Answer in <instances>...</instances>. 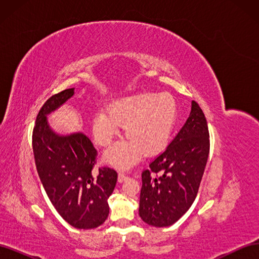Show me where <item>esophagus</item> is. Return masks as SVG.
Segmentation results:
<instances>
[{"instance_id": "1", "label": "esophagus", "mask_w": 259, "mask_h": 259, "mask_svg": "<svg viewBox=\"0 0 259 259\" xmlns=\"http://www.w3.org/2000/svg\"><path fill=\"white\" fill-rule=\"evenodd\" d=\"M127 178V176H126V174H124V173H119V175H117V182L119 183H123L125 179Z\"/></svg>"}]
</instances>
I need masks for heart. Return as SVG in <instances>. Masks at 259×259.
<instances>
[{"label":"heart","mask_w":259,"mask_h":259,"mask_svg":"<svg viewBox=\"0 0 259 259\" xmlns=\"http://www.w3.org/2000/svg\"><path fill=\"white\" fill-rule=\"evenodd\" d=\"M108 112L99 111L94 117L93 134L98 145L107 147L119 134V126L125 127L127 139L108 149L105 160L126 169L142 159L144 152L153 155L166 146L177 108L167 94H140L113 101Z\"/></svg>","instance_id":"heart-1"}]
</instances>
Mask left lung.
I'll return each instance as SVG.
<instances>
[{"label": "left lung", "mask_w": 259, "mask_h": 259, "mask_svg": "<svg viewBox=\"0 0 259 259\" xmlns=\"http://www.w3.org/2000/svg\"><path fill=\"white\" fill-rule=\"evenodd\" d=\"M208 153L205 115L192 101L182 130L142 174L139 216L146 224L167 227L189 209L198 194Z\"/></svg>", "instance_id": "left-lung-1"}]
</instances>
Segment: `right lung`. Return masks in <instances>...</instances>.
<instances>
[{
    "label": "right lung",
    "instance_id": "add662e5",
    "mask_svg": "<svg viewBox=\"0 0 259 259\" xmlns=\"http://www.w3.org/2000/svg\"><path fill=\"white\" fill-rule=\"evenodd\" d=\"M74 95L68 89L50 97L38 111L32 134L36 170L52 204L76 229H94L109 215L108 199L117 173L109 167L94 170L97 151L83 133L59 135L48 115Z\"/></svg>",
    "mask_w": 259,
    "mask_h": 259
}]
</instances>
